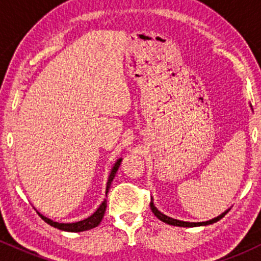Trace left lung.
Here are the masks:
<instances>
[{"mask_svg":"<svg viewBox=\"0 0 261 261\" xmlns=\"http://www.w3.org/2000/svg\"><path fill=\"white\" fill-rule=\"evenodd\" d=\"M149 206H151V210L152 212L154 214V216L158 218V220H161L162 222L164 223H168V224H172V226H178V227H199V226H207V224H212L215 222H217V221H220L221 218H222L224 215L228 212V210L227 211H224L222 215H220V216L212 218V220L210 221H206V222H185V221H179V220H175V218H172V217H168L166 216V215L162 214L161 211H158V208L155 207L153 201L151 200V203H149Z\"/></svg>","mask_w":261,"mask_h":261,"instance_id":"8db88e82","label":"left lung"}]
</instances>
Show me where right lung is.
<instances>
[{
	"mask_svg": "<svg viewBox=\"0 0 261 261\" xmlns=\"http://www.w3.org/2000/svg\"><path fill=\"white\" fill-rule=\"evenodd\" d=\"M120 163H121V158L120 160L116 161V163L114 164V167L112 168V172H110L109 178H108L106 194H108V191H109V188H110V185H112L113 179L115 178V174H116V172H118L119 167H120ZM106 210H107V200H104V201L100 203L99 207L97 208V211H95L92 216H89L88 218H86V220L79 221V222H74V223L54 222V221L50 220V218L43 216V215H40L39 212L38 214H39V216L43 218L45 222H46L47 224H50L51 227H55V228L65 230V232H83V230H88V229L94 228V227H97L98 224L101 222V220H103L104 214H106Z\"/></svg>",
	"mask_w": 261,
	"mask_h": 261,
	"instance_id": "right-lung-1",
	"label": "right lung"
}]
</instances>
